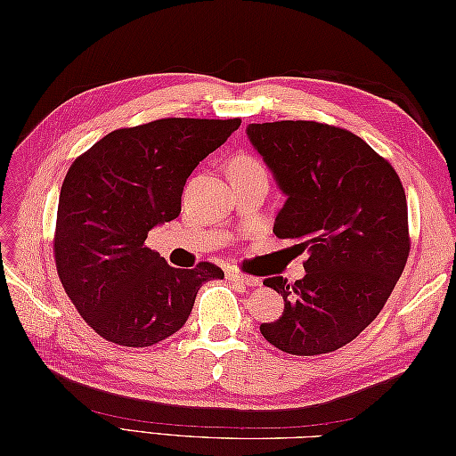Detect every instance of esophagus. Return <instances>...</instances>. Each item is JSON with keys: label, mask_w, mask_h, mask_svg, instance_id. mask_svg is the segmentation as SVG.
<instances>
[{"label": "esophagus", "mask_w": 456, "mask_h": 456, "mask_svg": "<svg viewBox=\"0 0 456 456\" xmlns=\"http://www.w3.org/2000/svg\"><path fill=\"white\" fill-rule=\"evenodd\" d=\"M227 278L231 280V282H239V284H245V286H260V278L245 274V273H239V270H227Z\"/></svg>", "instance_id": "34e87169"}]
</instances>
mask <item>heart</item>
<instances>
[{
	"label": "heart",
	"mask_w": 456,
	"mask_h": 456,
	"mask_svg": "<svg viewBox=\"0 0 456 456\" xmlns=\"http://www.w3.org/2000/svg\"><path fill=\"white\" fill-rule=\"evenodd\" d=\"M231 170H233V176H237V174H258V172L266 174L260 160H256L255 157H248V154H240V157H237L233 160V167H231Z\"/></svg>",
	"instance_id": "heart-1"
}]
</instances>
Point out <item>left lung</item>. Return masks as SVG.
I'll return each mask as SVG.
<instances>
[{"label": "left lung", "instance_id": "1", "mask_svg": "<svg viewBox=\"0 0 456 456\" xmlns=\"http://www.w3.org/2000/svg\"><path fill=\"white\" fill-rule=\"evenodd\" d=\"M247 134L288 196L278 239L299 240L305 276L265 280L284 314L260 325L296 356L333 353L370 325L410 256L408 201L398 172L354 133L317 121L253 123Z\"/></svg>", "mask_w": 456, "mask_h": 456}]
</instances>
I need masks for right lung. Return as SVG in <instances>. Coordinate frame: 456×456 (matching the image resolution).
<instances>
[{"instance_id": "right-lung-1", "label": "right lung", "mask_w": 456, "mask_h": 456, "mask_svg": "<svg viewBox=\"0 0 456 456\" xmlns=\"http://www.w3.org/2000/svg\"><path fill=\"white\" fill-rule=\"evenodd\" d=\"M240 119L168 118L115 129L66 172L53 239L56 273L82 319L105 341L151 346L186 323L211 263L174 268L144 245L182 211L191 170Z\"/></svg>"}]
</instances>
